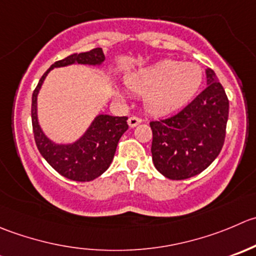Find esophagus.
Returning <instances> with one entry per match:
<instances>
[{
    "label": "esophagus",
    "mask_w": 256,
    "mask_h": 256,
    "mask_svg": "<svg viewBox=\"0 0 256 256\" xmlns=\"http://www.w3.org/2000/svg\"><path fill=\"white\" fill-rule=\"evenodd\" d=\"M141 118H138V116H131V118H128V126L130 128H135V126H138V124H141Z\"/></svg>",
    "instance_id": "34e87169"
}]
</instances>
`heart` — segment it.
I'll return each mask as SVG.
<instances>
[{"mask_svg":"<svg viewBox=\"0 0 256 256\" xmlns=\"http://www.w3.org/2000/svg\"><path fill=\"white\" fill-rule=\"evenodd\" d=\"M202 81L200 66L175 60H162L126 76L128 88L144 95L146 108L155 115H168L185 105Z\"/></svg>","mask_w":256,"mask_h":256,"instance_id":"heart-1","label":"heart"}]
</instances>
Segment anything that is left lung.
<instances>
[{
	"mask_svg": "<svg viewBox=\"0 0 256 256\" xmlns=\"http://www.w3.org/2000/svg\"><path fill=\"white\" fill-rule=\"evenodd\" d=\"M208 86L175 115L150 121L151 154L158 172L184 180L202 172L222 151L229 118V100L212 68Z\"/></svg>",
	"mask_w": 256,
	"mask_h": 256,
	"instance_id": "1",
	"label": "left lung"
}]
</instances>
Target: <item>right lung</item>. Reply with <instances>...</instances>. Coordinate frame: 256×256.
Segmentation results:
<instances>
[{"label":"right lung","mask_w":256,"mask_h":256,"mask_svg":"<svg viewBox=\"0 0 256 256\" xmlns=\"http://www.w3.org/2000/svg\"><path fill=\"white\" fill-rule=\"evenodd\" d=\"M105 60L102 48L96 47L88 52L74 54L56 61L42 75L32 94L31 118L34 142L44 160L60 174L74 181H91L105 172L112 161L122 134L128 128L126 116L98 115L85 135L72 145H56L44 135L37 122V94L47 74L54 68L84 64L100 65Z\"/></svg>","instance_id":"obj_1"}]
</instances>
